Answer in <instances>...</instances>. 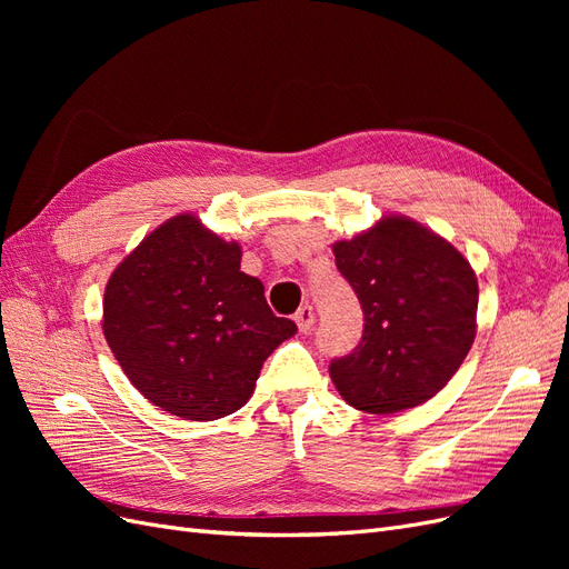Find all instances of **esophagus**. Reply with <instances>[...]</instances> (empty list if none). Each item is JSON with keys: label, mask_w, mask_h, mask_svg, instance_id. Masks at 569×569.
Wrapping results in <instances>:
<instances>
[{"label": "esophagus", "mask_w": 569, "mask_h": 569, "mask_svg": "<svg viewBox=\"0 0 569 569\" xmlns=\"http://www.w3.org/2000/svg\"><path fill=\"white\" fill-rule=\"evenodd\" d=\"M295 320H297V325H299V330L301 332H308L311 330V327L316 325V311H313V306H301L299 311H297V316H295Z\"/></svg>", "instance_id": "1"}]
</instances>
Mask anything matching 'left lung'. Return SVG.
Masks as SVG:
<instances>
[{"label": "left lung", "mask_w": 569, "mask_h": 569, "mask_svg": "<svg viewBox=\"0 0 569 569\" xmlns=\"http://www.w3.org/2000/svg\"><path fill=\"white\" fill-rule=\"evenodd\" d=\"M332 251L366 320L358 347L330 363L341 399L372 416L429 401L475 341L479 287L470 263L401 216L382 218Z\"/></svg>", "instance_id": "obj_1"}]
</instances>
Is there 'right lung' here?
I'll use <instances>...</instances> for the list:
<instances>
[{"label":"right lung","instance_id":"obj_1","mask_svg":"<svg viewBox=\"0 0 569 569\" xmlns=\"http://www.w3.org/2000/svg\"><path fill=\"white\" fill-rule=\"evenodd\" d=\"M242 249L176 216L142 239L107 284L104 337L128 380L184 420H218L253 393L266 358L297 335Z\"/></svg>","mask_w":569,"mask_h":569}]
</instances>
